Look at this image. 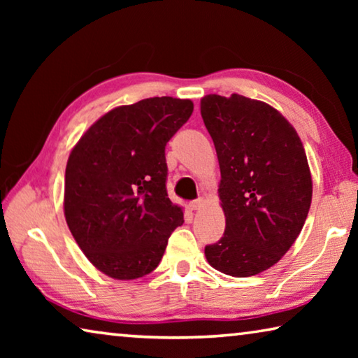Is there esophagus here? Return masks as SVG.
<instances>
[{"label": "esophagus", "instance_id": "34e87169", "mask_svg": "<svg viewBox=\"0 0 358 358\" xmlns=\"http://www.w3.org/2000/svg\"><path fill=\"white\" fill-rule=\"evenodd\" d=\"M202 205H203V199H196V201L189 202V208L196 211V210H201Z\"/></svg>", "mask_w": 358, "mask_h": 358}]
</instances>
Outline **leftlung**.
<instances>
[{
    "mask_svg": "<svg viewBox=\"0 0 358 358\" xmlns=\"http://www.w3.org/2000/svg\"><path fill=\"white\" fill-rule=\"evenodd\" d=\"M205 128L221 169L226 230L205 246L208 264L235 278L275 265L301 232L313 181L296 131L262 101L208 94L201 101Z\"/></svg>",
    "mask_w": 358,
    "mask_h": 358,
    "instance_id": "obj_1",
    "label": "left lung"
}]
</instances>
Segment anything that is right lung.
I'll return each mask as SVG.
<instances>
[{
  "instance_id": "obj_1",
  "label": "right lung",
  "mask_w": 358,
  "mask_h": 358,
  "mask_svg": "<svg viewBox=\"0 0 358 358\" xmlns=\"http://www.w3.org/2000/svg\"><path fill=\"white\" fill-rule=\"evenodd\" d=\"M194 104L171 96L113 108L72 148L64 216L96 268L113 280L153 271L183 210L167 196L166 145Z\"/></svg>"
}]
</instances>
